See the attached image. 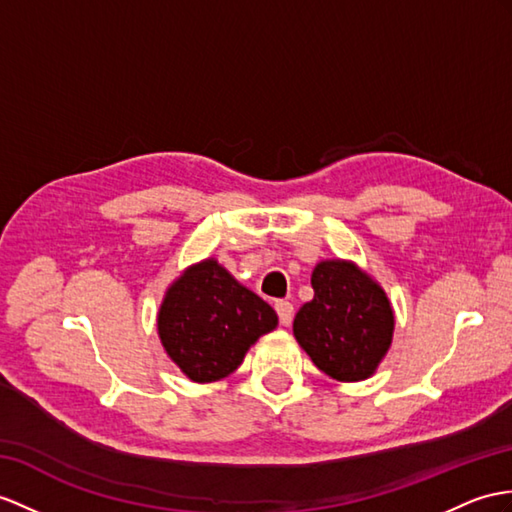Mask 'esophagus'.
<instances>
[{"mask_svg":"<svg viewBox=\"0 0 512 512\" xmlns=\"http://www.w3.org/2000/svg\"><path fill=\"white\" fill-rule=\"evenodd\" d=\"M276 313H278V317H280L282 326H289L295 310H293V304H291V302H286V299H278V302H276Z\"/></svg>","mask_w":512,"mask_h":512,"instance_id":"esophagus-1","label":"esophagus"}]
</instances>
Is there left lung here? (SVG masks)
Masks as SVG:
<instances>
[{
  "mask_svg": "<svg viewBox=\"0 0 512 512\" xmlns=\"http://www.w3.org/2000/svg\"><path fill=\"white\" fill-rule=\"evenodd\" d=\"M315 297L297 310L293 334L326 376L367 380L393 341L395 317L382 286L350 260H321Z\"/></svg>",
  "mask_w": 512,
  "mask_h": 512,
  "instance_id": "1",
  "label": "left lung"
}]
</instances>
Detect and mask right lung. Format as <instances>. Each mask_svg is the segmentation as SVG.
<instances>
[{
  "label": "right lung",
  "mask_w": 512,
  "mask_h": 512,
  "mask_svg": "<svg viewBox=\"0 0 512 512\" xmlns=\"http://www.w3.org/2000/svg\"><path fill=\"white\" fill-rule=\"evenodd\" d=\"M276 326V310L215 258L184 269L158 310L162 347L184 376L199 384L230 376L249 347Z\"/></svg>",
  "instance_id": "add662e5"
}]
</instances>
